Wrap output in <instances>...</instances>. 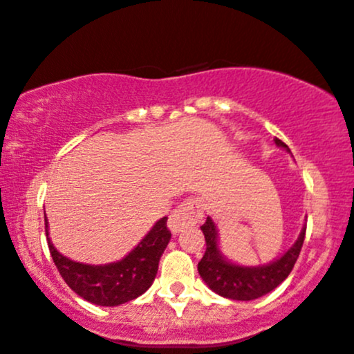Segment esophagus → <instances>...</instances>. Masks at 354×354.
I'll return each instance as SVG.
<instances>
[{"instance_id":"34e87169","label":"esophagus","mask_w":354,"mask_h":354,"mask_svg":"<svg viewBox=\"0 0 354 354\" xmlns=\"http://www.w3.org/2000/svg\"><path fill=\"white\" fill-rule=\"evenodd\" d=\"M202 217H203L202 201L197 197H189L172 212V215H170L169 218V228L172 230V234H180L184 228L201 222Z\"/></svg>"}]
</instances>
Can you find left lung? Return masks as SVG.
Here are the masks:
<instances>
[{"instance_id": "1", "label": "left lung", "mask_w": 354, "mask_h": 354, "mask_svg": "<svg viewBox=\"0 0 354 354\" xmlns=\"http://www.w3.org/2000/svg\"><path fill=\"white\" fill-rule=\"evenodd\" d=\"M275 144L290 152L288 145L277 137ZM201 230L203 232L207 243L205 253H203L197 267L202 280L205 281L212 292L220 295V297L230 298V300L250 301L275 290L290 275L301 252L306 225L301 228L300 236L288 248V252H285L280 259L270 261L267 265H259V267L235 265L222 255L218 248L217 227L210 217H207Z\"/></svg>"}]
</instances>
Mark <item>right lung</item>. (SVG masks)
Segmentation results:
<instances>
[{
  "label": "right lung",
  "instance_id": "1",
  "mask_svg": "<svg viewBox=\"0 0 354 354\" xmlns=\"http://www.w3.org/2000/svg\"><path fill=\"white\" fill-rule=\"evenodd\" d=\"M44 225L48 247L57 272L74 293L99 306L122 305L147 292L172 235L167 228V217H164L157 220L151 232L122 260L107 265H87L61 255L49 239L46 215Z\"/></svg>",
  "mask_w": 354,
  "mask_h": 354
}]
</instances>
